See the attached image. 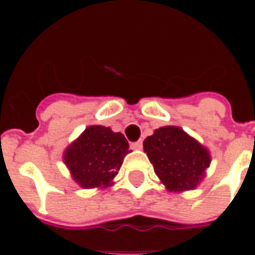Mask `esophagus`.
Listing matches in <instances>:
<instances>
[{
	"mask_svg": "<svg viewBox=\"0 0 255 255\" xmlns=\"http://www.w3.org/2000/svg\"><path fill=\"white\" fill-rule=\"evenodd\" d=\"M131 148L132 149H141V148H143V141L138 140L135 141V143H131Z\"/></svg>",
	"mask_w": 255,
	"mask_h": 255,
	"instance_id": "34e87169",
	"label": "esophagus"
}]
</instances>
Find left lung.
<instances>
[{"mask_svg": "<svg viewBox=\"0 0 255 255\" xmlns=\"http://www.w3.org/2000/svg\"><path fill=\"white\" fill-rule=\"evenodd\" d=\"M143 147L155 175L168 191L195 189L211 163L208 149L179 126L155 129Z\"/></svg>", "mask_w": 255, "mask_h": 255, "instance_id": "1", "label": "left lung"}]
</instances>
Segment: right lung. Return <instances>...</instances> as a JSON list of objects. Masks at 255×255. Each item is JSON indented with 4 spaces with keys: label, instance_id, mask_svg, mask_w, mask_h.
<instances>
[{
    "label": "right lung",
    "instance_id": "obj_1",
    "mask_svg": "<svg viewBox=\"0 0 255 255\" xmlns=\"http://www.w3.org/2000/svg\"><path fill=\"white\" fill-rule=\"evenodd\" d=\"M129 143L121 132L101 125L89 126L64 153V162L76 184L84 189L108 188L116 176Z\"/></svg>",
    "mask_w": 255,
    "mask_h": 255
}]
</instances>
